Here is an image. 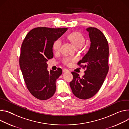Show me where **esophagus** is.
<instances>
[{
	"instance_id": "obj_1",
	"label": "esophagus",
	"mask_w": 129,
	"mask_h": 129,
	"mask_svg": "<svg viewBox=\"0 0 129 129\" xmlns=\"http://www.w3.org/2000/svg\"><path fill=\"white\" fill-rule=\"evenodd\" d=\"M69 71L67 69H63V73H68Z\"/></svg>"
}]
</instances>
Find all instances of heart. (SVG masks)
<instances>
[{
	"label": "heart",
	"instance_id": "obj_1",
	"mask_svg": "<svg viewBox=\"0 0 129 129\" xmlns=\"http://www.w3.org/2000/svg\"><path fill=\"white\" fill-rule=\"evenodd\" d=\"M68 39L71 42L73 45L76 48H80L82 47L85 42L84 37L81 33L78 32H74L68 35ZM62 45V41L60 39H57L55 40L53 43L52 47L55 52H58L60 50ZM75 61V58L73 57H65L63 59V63L66 65H69L72 62Z\"/></svg>",
	"mask_w": 129,
	"mask_h": 129
}]
</instances>
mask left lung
Masks as SVG:
<instances>
[{"instance_id":"obj_1","label":"left lung","mask_w":129,"mask_h":129,"mask_svg":"<svg viewBox=\"0 0 129 129\" xmlns=\"http://www.w3.org/2000/svg\"><path fill=\"white\" fill-rule=\"evenodd\" d=\"M90 40V48L78 65L85 68V75L72 72L73 80L70 82L74 95L81 99H87L94 95L102 85L109 69V48L108 41L103 33L94 27L86 29Z\"/></svg>"}]
</instances>
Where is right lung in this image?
<instances>
[{
	"label": "right lung",
	"mask_w": 129,
	"mask_h": 129,
	"mask_svg": "<svg viewBox=\"0 0 129 129\" xmlns=\"http://www.w3.org/2000/svg\"><path fill=\"white\" fill-rule=\"evenodd\" d=\"M67 28L38 27L32 29L23 41L19 57V66L27 87L36 98L46 100L51 98L56 90L55 81L62 70L56 71L47 68L48 60L53 56L54 41L67 31Z\"/></svg>",
	"instance_id": "add662e5"
}]
</instances>
